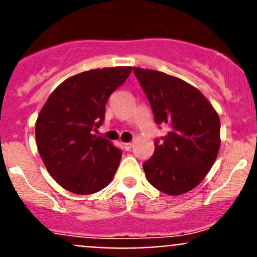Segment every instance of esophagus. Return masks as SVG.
I'll list each match as a JSON object with an SVG mask.
<instances>
[{"label":"esophagus","mask_w":257,"mask_h":257,"mask_svg":"<svg viewBox=\"0 0 257 257\" xmlns=\"http://www.w3.org/2000/svg\"><path fill=\"white\" fill-rule=\"evenodd\" d=\"M121 145H123V148L125 150H131L133 148V144L132 143H121Z\"/></svg>","instance_id":"obj_1"}]
</instances>
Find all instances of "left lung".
I'll list each match as a JSON object with an SVG mask.
<instances>
[{"label": "left lung", "mask_w": 257, "mask_h": 257, "mask_svg": "<svg viewBox=\"0 0 257 257\" xmlns=\"http://www.w3.org/2000/svg\"><path fill=\"white\" fill-rule=\"evenodd\" d=\"M150 102L155 123L170 132L155 141L144 162L148 181L168 195L195 188L211 169L220 148V119L209 100L189 83L159 71L133 67Z\"/></svg>", "instance_id": "1"}]
</instances>
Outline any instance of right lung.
Returning <instances> with one entry per match:
<instances>
[{"instance_id":"add662e5","label":"right lung","mask_w":257,"mask_h":257,"mask_svg":"<svg viewBox=\"0 0 257 257\" xmlns=\"http://www.w3.org/2000/svg\"><path fill=\"white\" fill-rule=\"evenodd\" d=\"M132 67L92 69L66 79L48 97L36 121L38 152L51 177L80 195L104 189L118 169L121 150L93 134L105 104Z\"/></svg>"}]
</instances>
